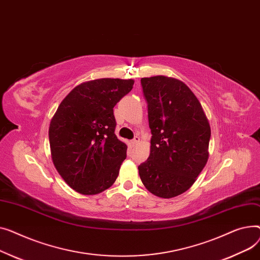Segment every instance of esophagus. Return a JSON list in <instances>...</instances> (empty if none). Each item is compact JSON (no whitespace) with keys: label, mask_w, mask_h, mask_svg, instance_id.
Returning a JSON list of instances; mask_svg holds the SVG:
<instances>
[{"label":"esophagus","mask_w":260,"mask_h":260,"mask_svg":"<svg viewBox=\"0 0 260 260\" xmlns=\"http://www.w3.org/2000/svg\"><path fill=\"white\" fill-rule=\"evenodd\" d=\"M140 143V137L139 136H135L134 137V139L131 141V145L134 147V146H136L137 144H139Z\"/></svg>","instance_id":"esophagus-1"}]
</instances>
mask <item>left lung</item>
<instances>
[{
  "instance_id": "obj_1",
  "label": "left lung",
  "mask_w": 260,
  "mask_h": 260,
  "mask_svg": "<svg viewBox=\"0 0 260 260\" xmlns=\"http://www.w3.org/2000/svg\"><path fill=\"white\" fill-rule=\"evenodd\" d=\"M148 103L151 146L148 159L139 166L146 189L172 198L194 184L209 158L211 128L191 89L165 75L143 78Z\"/></svg>"
}]
</instances>
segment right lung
I'll return each mask as SVG.
<instances>
[{
    "label": "right lung",
    "instance_id": "add662e5",
    "mask_svg": "<svg viewBox=\"0 0 260 260\" xmlns=\"http://www.w3.org/2000/svg\"><path fill=\"white\" fill-rule=\"evenodd\" d=\"M133 80L99 79L73 88L51 118L49 143L55 169L83 195L110 188L127 156L115 133L113 107L133 88Z\"/></svg>",
    "mask_w": 260,
    "mask_h": 260
}]
</instances>
